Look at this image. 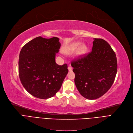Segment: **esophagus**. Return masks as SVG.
<instances>
[{
    "label": "esophagus",
    "instance_id": "1",
    "mask_svg": "<svg viewBox=\"0 0 133 133\" xmlns=\"http://www.w3.org/2000/svg\"><path fill=\"white\" fill-rule=\"evenodd\" d=\"M68 69L69 72H71V71H72V70H73V68H72L71 66H68Z\"/></svg>",
    "mask_w": 133,
    "mask_h": 133
}]
</instances>
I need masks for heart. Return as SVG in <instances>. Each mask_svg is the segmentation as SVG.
I'll return each instance as SVG.
<instances>
[{"mask_svg":"<svg viewBox=\"0 0 133 133\" xmlns=\"http://www.w3.org/2000/svg\"><path fill=\"white\" fill-rule=\"evenodd\" d=\"M79 41H75L63 49V52L66 55L72 54L76 51V57H81L84 55L88 51V48L85 44H82Z\"/></svg>","mask_w":133,"mask_h":133,"instance_id":"b5f03b06","label":"heart"}]
</instances>
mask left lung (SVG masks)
<instances>
[{
	"mask_svg": "<svg viewBox=\"0 0 133 133\" xmlns=\"http://www.w3.org/2000/svg\"><path fill=\"white\" fill-rule=\"evenodd\" d=\"M92 51L72 62L74 82L79 92L88 99H96L111 87L117 72L116 55L110 44L94 38Z\"/></svg>",
	"mask_w": 133,
	"mask_h": 133,
	"instance_id": "1",
	"label": "left lung"
}]
</instances>
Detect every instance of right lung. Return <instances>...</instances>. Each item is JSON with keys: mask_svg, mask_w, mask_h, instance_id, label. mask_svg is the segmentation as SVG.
Listing matches in <instances>:
<instances>
[{"mask_svg": "<svg viewBox=\"0 0 133 133\" xmlns=\"http://www.w3.org/2000/svg\"><path fill=\"white\" fill-rule=\"evenodd\" d=\"M61 44L59 38L36 37L22 48L19 59V73L25 89L33 96L48 99L59 90L68 73L67 65L56 63Z\"/></svg>", "mask_w": 133, "mask_h": 133, "instance_id": "1", "label": "right lung"}]
</instances>
